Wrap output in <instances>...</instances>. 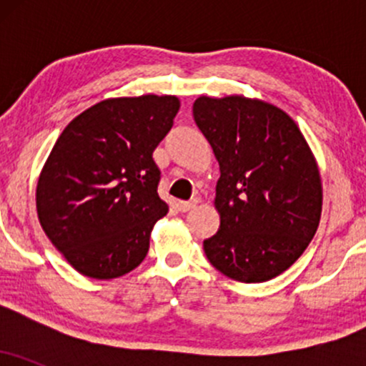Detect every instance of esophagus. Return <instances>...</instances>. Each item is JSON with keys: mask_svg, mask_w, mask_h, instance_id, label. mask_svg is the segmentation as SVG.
I'll return each mask as SVG.
<instances>
[{"mask_svg": "<svg viewBox=\"0 0 366 366\" xmlns=\"http://www.w3.org/2000/svg\"><path fill=\"white\" fill-rule=\"evenodd\" d=\"M197 203H199V201H197V199H191V201H179V203H177V208H179V212L186 213V212H189V209L194 208Z\"/></svg>", "mask_w": 366, "mask_h": 366, "instance_id": "esophagus-1", "label": "esophagus"}]
</instances>
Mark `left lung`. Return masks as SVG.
I'll use <instances>...</instances> for the list:
<instances>
[{"label": "left lung", "mask_w": 366, "mask_h": 366, "mask_svg": "<svg viewBox=\"0 0 366 366\" xmlns=\"http://www.w3.org/2000/svg\"><path fill=\"white\" fill-rule=\"evenodd\" d=\"M196 125L220 165V227L203 242L218 272L253 284L287 270L305 253L322 215L317 159L287 113L244 96H199Z\"/></svg>", "instance_id": "8db88e82"}]
</instances>
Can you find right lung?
I'll use <instances>...</instances> for the list:
<instances>
[{
    "label": "right lung",
    "instance_id": "obj_1",
    "mask_svg": "<svg viewBox=\"0 0 366 366\" xmlns=\"http://www.w3.org/2000/svg\"><path fill=\"white\" fill-rule=\"evenodd\" d=\"M179 108L175 96L104 99L54 142L37 180V217L79 274L117 279L146 258L153 225L169 212L153 151Z\"/></svg>",
    "mask_w": 366,
    "mask_h": 366
}]
</instances>
